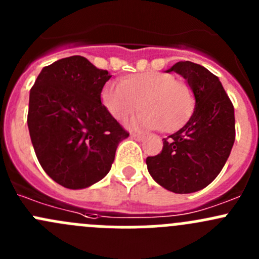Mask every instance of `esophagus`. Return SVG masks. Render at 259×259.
<instances>
[{
  "mask_svg": "<svg viewBox=\"0 0 259 259\" xmlns=\"http://www.w3.org/2000/svg\"><path fill=\"white\" fill-rule=\"evenodd\" d=\"M130 137L133 138V139H135V140H138V142H140V140H143L144 139V135H140V134H135V133H133L132 135H130Z\"/></svg>",
  "mask_w": 259,
  "mask_h": 259,
  "instance_id": "obj_1",
  "label": "esophagus"
}]
</instances>
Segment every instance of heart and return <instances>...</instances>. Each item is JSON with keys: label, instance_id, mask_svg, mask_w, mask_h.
I'll list each match as a JSON object with an SVG mask.
<instances>
[{"label": "heart", "instance_id": "b5f03b06", "mask_svg": "<svg viewBox=\"0 0 259 259\" xmlns=\"http://www.w3.org/2000/svg\"><path fill=\"white\" fill-rule=\"evenodd\" d=\"M101 98L114 119H126L142 106L144 111L133 120V125L145 129L160 127L164 132L179 127L194 106V95L187 83L158 71L127 76L121 82H109Z\"/></svg>", "mask_w": 259, "mask_h": 259}]
</instances>
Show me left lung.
I'll return each mask as SVG.
<instances>
[{
  "label": "left lung",
  "mask_w": 259,
  "mask_h": 259,
  "mask_svg": "<svg viewBox=\"0 0 259 259\" xmlns=\"http://www.w3.org/2000/svg\"><path fill=\"white\" fill-rule=\"evenodd\" d=\"M170 71L188 81L195 108L179 130L164 138L160 154L146 158V165L161 187L187 194L207 187L223 169L236 139L234 108L221 81L205 67L180 61Z\"/></svg>",
  "instance_id": "left-lung-1"
}]
</instances>
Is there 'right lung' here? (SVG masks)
Returning <instances> with one entry per match:
<instances>
[{"label":"right lung","instance_id":"1","mask_svg":"<svg viewBox=\"0 0 259 259\" xmlns=\"http://www.w3.org/2000/svg\"><path fill=\"white\" fill-rule=\"evenodd\" d=\"M111 77L82 56L45 66L30 91L27 125L38 163L51 179L82 189L109 173L129 133L101 104Z\"/></svg>","mask_w":259,"mask_h":259}]
</instances>
